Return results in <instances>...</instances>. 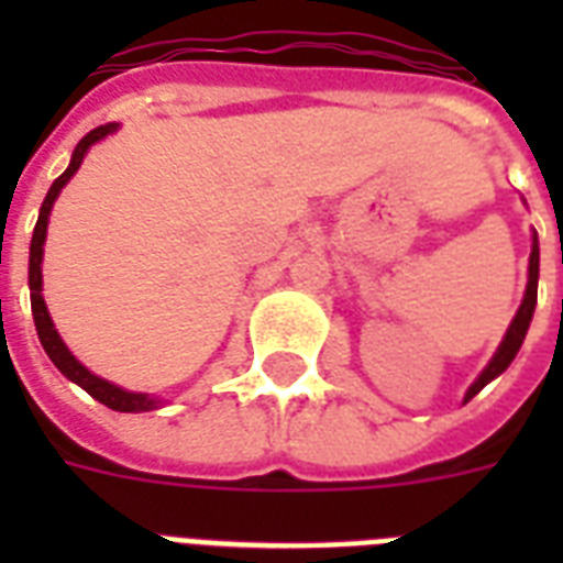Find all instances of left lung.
<instances>
[{
  "mask_svg": "<svg viewBox=\"0 0 563 563\" xmlns=\"http://www.w3.org/2000/svg\"><path fill=\"white\" fill-rule=\"evenodd\" d=\"M538 265H541V251H538V236H534L532 256H529V286H526L523 303H520V309H517L515 321H511V327H508L506 339H503V344H499V351L494 353L490 365L482 371L479 379L471 385V391L464 394V402L471 400V397H476V394L490 383V379H497V376L503 374L511 362H515L517 351H520V344H523L526 339V330H529V324H532L534 303H538Z\"/></svg>",
  "mask_w": 563,
  "mask_h": 563,
  "instance_id": "obj_1",
  "label": "left lung"
}]
</instances>
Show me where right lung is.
<instances>
[{
    "instance_id": "obj_1",
    "label": "right lung",
    "mask_w": 563,
    "mask_h": 563,
    "mask_svg": "<svg viewBox=\"0 0 563 563\" xmlns=\"http://www.w3.org/2000/svg\"><path fill=\"white\" fill-rule=\"evenodd\" d=\"M117 131L113 122L108 125L92 128L90 134L81 136V143L75 145L73 161H69V169L60 175V178L52 184V189L43 198V207H40L37 224H34V236H31V256H29V286H31V312H34V327H37L40 344H43V351L48 353V360L55 362V368L60 371L64 376H69L73 383H78L84 391L96 397L99 402H104L108 409L113 411H152L157 409V400L148 397V394H136V391H122L119 385L108 383V379H101V376L90 374V371L84 368L81 362L75 360L73 353L66 351V344L60 342V335H57L55 324H52V318H48L46 300H43V274H40V263H43V242H46V228H48V212H52V203H55L57 192L66 187V180L73 178L78 166H81L84 154L90 148L92 143H99L101 136H108Z\"/></svg>"
}]
</instances>
